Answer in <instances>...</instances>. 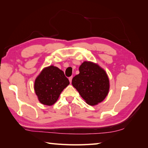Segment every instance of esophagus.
Listing matches in <instances>:
<instances>
[{
  "instance_id": "1",
  "label": "esophagus",
  "mask_w": 148,
  "mask_h": 148,
  "mask_svg": "<svg viewBox=\"0 0 148 148\" xmlns=\"http://www.w3.org/2000/svg\"><path fill=\"white\" fill-rule=\"evenodd\" d=\"M72 78H73V77H69V81H70V83H71V81H72Z\"/></svg>"
}]
</instances>
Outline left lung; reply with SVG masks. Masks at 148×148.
Returning a JSON list of instances; mask_svg holds the SVG:
<instances>
[{"instance_id":"8db88e82","label":"left lung","mask_w":148,"mask_h":148,"mask_svg":"<svg viewBox=\"0 0 148 148\" xmlns=\"http://www.w3.org/2000/svg\"><path fill=\"white\" fill-rule=\"evenodd\" d=\"M80 73L72 79V85L86 103L96 106L103 101L110 90V80L103 68L85 61L79 67Z\"/></svg>"}]
</instances>
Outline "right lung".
Listing matches in <instances>:
<instances>
[{"instance_id":"add662e5","label":"right lung","mask_w":148,"mask_h":148,"mask_svg":"<svg viewBox=\"0 0 148 148\" xmlns=\"http://www.w3.org/2000/svg\"><path fill=\"white\" fill-rule=\"evenodd\" d=\"M69 84L70 82L64 72L54 65H51L42 69L36 78L34 90L40 103L52 106Z\"/></svg>"}]
</instances>
